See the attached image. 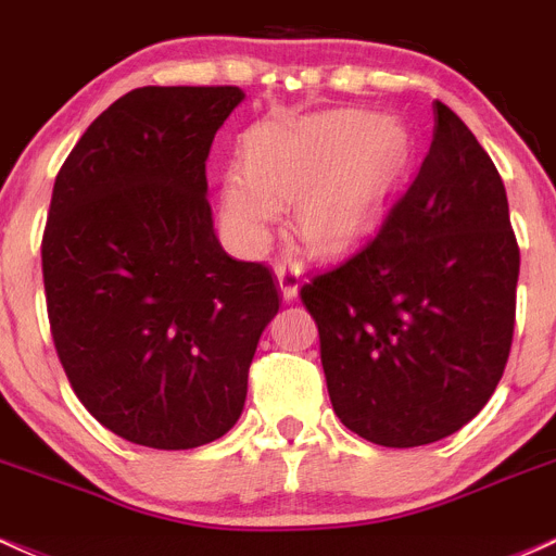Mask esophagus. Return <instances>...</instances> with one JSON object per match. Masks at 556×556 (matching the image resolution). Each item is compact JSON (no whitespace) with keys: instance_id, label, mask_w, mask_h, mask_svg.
<instances>
[{"instance_id":"34e87169","label":"esophagus","mask_w":556,"mask_h":556,"mask_svg":"<svg viewBox=\"0 0 556 556\" xmlns=\"http://www.w3.org/2000/svg\"><path fill=\"white\" fill-rule=\"evenodd\" d=\"M277 277H279V288H282L285 301L298 295V285H301V264L292 258H282L277 264Z\"/></svg>"}]
</instances>
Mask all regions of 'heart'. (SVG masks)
<instances>
[{
	"label": "heart",
	"mask_w": 556,
	"mask_h": 556,
	"mask_svg": "<svg viewBox=\"0 0 556 556\" xmlns=\"http://www.w3.org/2000/svg\"><path fill=\"white\" fill-rule=\"evenodd\" d=\"M248 166L224 187V224L250 250L266 245L277 203H295V229L308 245L334 248L367 224L404 174L412 139L395 121L367 110H332L301 124H266L248 134Z\"/></svg>",
	"instance_id": "b5f03b06"
}]
</instances>
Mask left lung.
I'll return each mask as SVG.
<instances>
[{"label": "left lung", "mask_w": 556, "mask_h": 556, "mask_svg": "<svg viewBox=\"0 0 556 556\" xmlns=\"http://www.w3.org/2000/svg\"><path fill=\"white\" fill-rule=\"evenodd\" d=\"M430 152L362 245L301 288L348 430L412 448L465 427L502 380L520 248L496 166L435 100Z\"/></svg>", "instance_id": "1"}]
</instances>
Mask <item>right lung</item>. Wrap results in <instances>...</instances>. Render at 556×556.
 Listing matches in <instances>:
<instances>
[{
    "instance_id": "add662e5",
    "label": "right lung",
    "mask_w": 556,
    "mask_h": 556,
    "mask_svg": "<svg viewBox=\"0 0 556 556\" xmlns=\"http://www.w3.org/2000/svg\"><path fill=\"white\" fill-rule=\"evenodd\" d=\"M240 87H142L97 115L58 170L41 237L47 316L87 412L181 451L240 419L279 282L216 240L205 161Z\"/></svg>"
}]
</instances>
